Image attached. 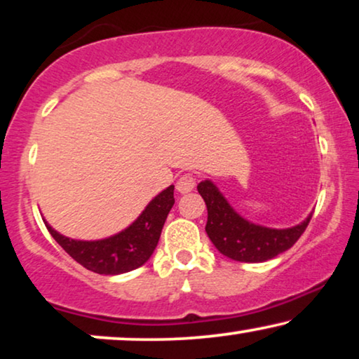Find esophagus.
Here are the masks:
<instances>
[{
  "mask_svg": "<svg viewBox=\"0 0 359 359\" xmlns=\"http://www.w3.org/2000/svg\"><path fill=\"white\" fill-rule=\"evenodd\" d=\"M194 188H196V180H194V176L189 173L181 175L180 180L176 181V189H178V193H181V194L191 193Z\"/></svg>",
  "mask_w": 359,
  "mask_h": 359,
  "instance_id": "34e87169",
  "label": "esophagus"
}]
</instances>
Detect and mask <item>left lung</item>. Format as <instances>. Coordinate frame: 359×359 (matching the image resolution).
<instances>
[{"label": "left lung", "mask_w": 359, "mask_h": 359, "mask_svg": "<svg viewBox=\"0 0 359 359\" xmlns=\"http://www.w3.org/2000/svg\"><path fill=\"white\" fill-rule=\"evenodd\" d=\"M199 194L208 205V232L210 242L225 257L243 263H262L286 252L307 229L312 214L291 229H269L248 222L233 210L212 181L198 184Z\"/></svg>", "instance_id": "8db88e82"}]
</instances>
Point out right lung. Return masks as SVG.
Wrapping results in <instances>:
<instances>
[{"label":"right lung","mask_w":359,"mask_h":359,"mask_svg":"<svg viewBox=\"0 0 359 359\" xmlns=\"http://www.w3.org/2000/svg\"><path fill=\"white\" fill-rule=\"evenodd\" d=\"M173 191L175 186H168L150 201L135 222L122 232L102 240H73L63 237L47 222L46 225L57 243L81 266L97 274H122L149 262L175 204Z\"/></svg>","instance_id":"right-lung-1"}]
</instances>
